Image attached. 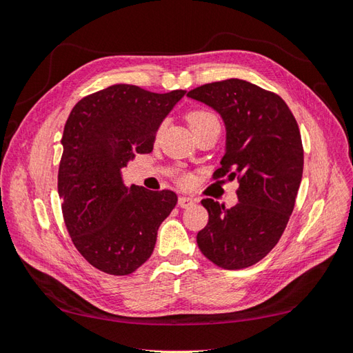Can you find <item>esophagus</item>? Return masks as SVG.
I'll list each match as a JSON object with an SVG mask.
<instances>
[{
	"label": "esophagus",
	"instance_id": "obj_1",
	"mask_svg": "<svg viewBox=\"0 0 353 353\" xmlns=\"http://www.w3.org/2000/svg\"><path fill=\"white\" fill-rule=\"evenodd\" d=\"M177 203H179V206H181V208H190V206H192L194 203H196V199H191V197H179V201H177Z\"/></svg>",
	"mask_w": 353,
	"mask_h": 353
}]
</instances>
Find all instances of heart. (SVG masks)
<instances>
[{"label":"heart","instance_id":"obj_1","mask_svg":"<svg viewBox=\"0 0 353 353\" xmlns=\"http://www.w3.org/2000/svg\"><path fill=\"white\" fill-rule=\"evenodd\" d=\"M188 123L191 125L192 132L200 129L206 124H212V123H219V119L212 114V112L208 110H192L191 114L188 115Z\"/></svg>","mask_w":353,"mask_h":353}]
</instances>
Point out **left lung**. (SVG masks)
Returning <instances> with one entry per match:
<instances>
[{"label": "left lung", "instance_id": "1", "mask_svg": "<svg viewBox=\"0 0 353 353\" xmlns=\"http://www.w3.org/2000/svg\"><path fill=\"white\" fill-rule=\"evenodd\" d=\"M186 97L224 123L226 147L215 179L239 177L234 208L201 200L209 221L197 234L199 249L221 268L250 267L277 244L294 209L303 172L296 118L279 95L239 79L199 86Z\"/></svg>", "mask_w": 353, "mask_h": 353}]
</instances>
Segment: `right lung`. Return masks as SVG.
<instances>
[{"label":"right lung","mask_w":353,"mask_h":353,"mask_svg":"<svg viewBox=\"0 0 353 353\" xmlns=\"http://www.w3.org/2000/svg\"><path fill=\"white\" fill-rule=\"evenodd\" d=\"M186 91L114 85L81 99L66 119L57 191L74 245L104 273L130 274L152 256L172 191L125 186L121 170L153 150L156 132Z\"/></svg>","instance_id":"1"}]
</instances>
